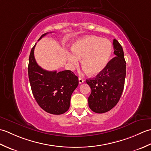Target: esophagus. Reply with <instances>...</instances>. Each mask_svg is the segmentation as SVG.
Returning <instances> with one entry per match:
<instances>
[{
    "label": "esophagus",
    "instance_id": "1",
    "mask_svg": "<svg viewBox=\"0 0 151 151\" xmlns=\"http://www.w3.org/2000/svg\"><path fill=\"white\" fill-rule=\"evenodd\" d=\"M78 82H79V84H82V83L84 82V80L81 77H79L78 78Z\"/></svg>",
    "mask_w": 151,
    "mask_h": 151
}]
</instances>
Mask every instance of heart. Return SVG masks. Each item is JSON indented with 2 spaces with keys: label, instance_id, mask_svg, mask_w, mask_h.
Instances as JSON below:
<instances>
[{
  "label": "heart",
  "instance_id": "b5f03b06",
  "mask_svg": "<svg viewBox=\"0 0 151 151\" xmlns=\"http://www.w3.org/2000/svg\"><path fill=\"white\" fill-rule=\"evenodd\" d=\"M73 53L67 56L70 65L78 66L82 60V67L89 75L101 73L106 67L112 53V45L108 40L86 36L76 40L72 46Z\"/></svg>",
  "mask_w": 151,
  "mask_h": 151
}]
</instances>
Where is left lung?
I'll list each match as a JSON object with an SVG mask.
<instances>
[{
    "instance_id": "left-lung-1",
    "label": "left lung",
    "mask_w": 151,
    "mask_h": 151,
    "mask_svg": "<svg viewBox=\"0 0 151 151\" xmlns=\"http://www.w3.org/2000/svg\"><path fill=\"white\" fill-rule=\"evenodd\" d=\"M115 57L95 78L86 80L91 93L88 97L89 107L98 114L111 110L119 101L126 76V62L123 48L115 39L113 41Z\"/></svg>"
}]
</instances>
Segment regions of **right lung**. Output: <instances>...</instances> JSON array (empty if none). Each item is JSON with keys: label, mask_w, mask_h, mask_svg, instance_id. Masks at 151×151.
Returning a JSON list of instances; mask_svg holds the SVG:
<instances>
[{"label": "right lung", "mask_w": 151, "mask_h": 151, "mask_svg": "<svg viewBox=\"0 0 151 151\" xmlns=\"http://www.w3.org/2000/svg\"><path fill=\"white\" fill-rule=\"evenodd\" d=\"M49 33L43 34L38 41ZM31 50L28 67L32 91L37 104L43 110L54 115L64 114L69 110L70 97L78 85V78L71 70L57 73L49 71L38 65Z\"/></svg>", "instance_id": "1"}]
</instances>
